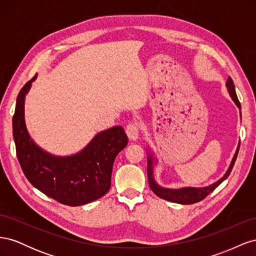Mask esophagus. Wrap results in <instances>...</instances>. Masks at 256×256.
<instances>
[{"label":"esophagus","instance_id":"esophagus-1","mask_svg":"<svg viewBox=\"0 0 256 256\" xmlns=\"http://www.w3.org/2000/svg\"><path fill=\"white\" fill-rule=\"evenodd\" d=\"M126 134L129 138V140L136 141L138 138V134H140V130H138V125L136 122H130L129 125L126 127Z\"/></svg>","mask_w":256,"mask_h":256}]
</instances>
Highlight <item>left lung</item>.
<instances>
[{
  "instance_id": "left-lung-1",
  "label": "left lung",
  "mask_w": 256,
  "mask_h": 256,
  "mask_svg": "<svg viewBox=\"0 0 256 256\" xmlns=\"http://www.w3.org/2000/svg\"><path fill=\"white\" fill-rule=\"evenodd\" d=\"M226 85L228 88L230 96L232 97V99L234 100V102L236 104V106L239 108V109H242V106H240V102H239V100L236 95L234 82H233V80H232L230 76H228ZM240 116H242V114H240ZM239 146H240V142L237 146L236 152L234 154L233 159H232V162L228 168L226 173L224 174L223 177L220 178L218 182H216L212 184H209V186H207V187H203V188L187 187V188H180V189H168V188L161 187V186H159L154 178V161H156V164H157V160H154L152 154H150V156L147 157V177H148L150 187L152 191L157 196H159L160 198L170 200V202L182 204V205L198 203V202H200V200H204L209 194V193H212L222 182L226 180L228 177V175L232 172V168H233V166H234L235 161H236L238 150H239Z\"/></svg>"
}]
</instances>
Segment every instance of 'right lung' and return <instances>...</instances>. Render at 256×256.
<instances>
[{
  "label": "right lung",
  "mask_w": 256,
  "mask_h": 256,
  "mask_svg": "<svg viewBox=\"0 0 256 256\" xmlns=\"http://www.w3.org/2000/svg\"><path fill=\"white\" fill-rule=\"evenodd\" d=\"M37 74L26 83L17 97L12 134L17 158L28 180L44 194L68 206H80L104 196L111 187L118 154L128 144L122 126L97 134L78 154L58 157L40 148L28 132L26 96Z\"/></svg>",
  "instance_id": "obj_1"
}]
</instances>
